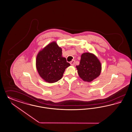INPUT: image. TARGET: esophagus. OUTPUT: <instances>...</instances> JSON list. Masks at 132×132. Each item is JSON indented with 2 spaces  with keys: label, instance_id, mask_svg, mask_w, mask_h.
I'll use <instances>...</instances> for the list:
<instances>
[{
  "label": "esophagus",
  "instance_id": "34e87169",
  "mask_svg": "<svg viewBox=\"0 0 132 132\" xmlns=\"http://www.w3.org/2000/svg\"><path fill=\"white\" fill-rule=\"evenodd\" d=\"M75 63V60H73L72 61H71L70 62V64L72 65H74Z\"/></svg>",
  "mask_w": 132,
  "mask_h": 132
}]
</instances>
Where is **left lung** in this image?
<instances>
[{
	"instance_id": "obj_1",
	"label": "left lung",
	"mask_w": 132,
	"mask_h": 132,
	"mask_svg": "<svg viewBox=\"0 0 132 132\" xmlns=\"http://www.w3.org/2000/svg\"><path fill=\"white\" fill-rule=\"evenodd\" d=\"M79 77L87 82H91L100 75L101 65L96 56L85 53L81 56L79 65L76 66Z\"/></svg>"
}]
</instances>
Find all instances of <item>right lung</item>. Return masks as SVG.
<instances>
[{"instance_id": "right-lung-1", "label": "right lung", "mask_w": 132, "mask_h": 132, "mask_svg": "<svg viewBox=\"0 0 132 132\" xmlns=\"http://www.w3.org/2000/svg\"><path fill=\"white\" fill-rule=\"evenodd\" d=\"M70 65L62 56V49L53 42L39 52L36 67L39 75L46 82L54 83L60 80L65 69Z\"/></svg>"}]
</instances>
